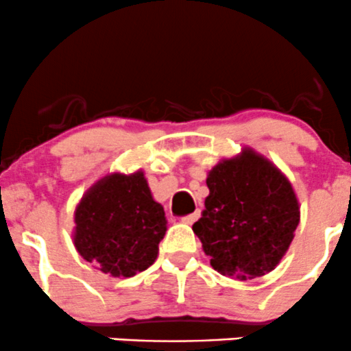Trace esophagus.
Listing matches in <instances>:
<instances>
[{
    "instance_id": "esophagus-1",
    "label": "esophagus",
    "mask_w": 351,
    "mask_h": 351,
    "mask_svg": "<svg viewBox=\"0 0 351 351\" xmlns=\"http://www.w3.org/2000/svg\"><path fill=\"white\" fill-rule=\"evenodd\" d=\"M199 215H202V213H199V210H196L195 213L186 215V217H183V218H182V221H183V223H186V225H193V223L196 221V219L199 218Z\"/></svg>"
}]
</instances>
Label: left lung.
Returning <instances> with one entry per match:
<instances>
[{"mask_svg": "<svg viewBox=\"0 0 351 351\" xmlns=\"http://www.w3.org/2000/svg\"><path fill=\"white\" fill-rule=\"evenodd\" d=\"M205 211L193 225L211 267L252 280L278 265L300 221L290 182L268 160L245 149L210 171Z\"/></svg>", "mask_w": 351, "mask_h": 351, "instance_id": "8db88e82", "label": "left lung"}]
</instances>
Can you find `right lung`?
Returning <instances> with one entry per match:
<instances>
[{
	"instance_id": "obj_1",
	"label": "right lung",
	"mask_w": 351,
	"mask_h": 351,
	"mask_svg": "<svg viewBox=\"0 0 351 351\" xmlns=\"http://www.w3.org/2000/svg\"><path fill=\"white\" fill-rule=\"evenodd\" d=\"M75 246L84 260L113 276H134L155 263L167 232L165 210L143 173L111 175L95 184L75 213Z\"/></svg>"
}]
</instances>
